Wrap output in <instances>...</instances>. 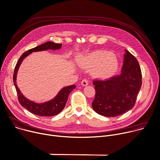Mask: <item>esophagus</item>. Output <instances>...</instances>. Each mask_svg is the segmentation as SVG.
I'll use <instances>...</instances> for the list:
<instances>
[{
  "instance_id": "obj_1",
  "label": "esophagus",
  "mask_w": 160,
  "mask_h": 160,
  "mask_svg": "<svg viewBox=\"0 0 160 160\" xmlns=\"http://www.w3.org/2000/svg\"><path fill=\"white\" fill-rule=\"evenodd\" d=\"M81 84H82V85H83V86H87V85H88L89 84V82H88V80H87V79H83V80L81 82Z\"/></svg>"
}]
</instances>
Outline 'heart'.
Wrapping results in <instances>:
<instances>
[{
  "label": "heart",
  "mask_w": 160,
  "mask_h": 160,
  "mask_svg": "<svg viewBox=\"0 0 160 160\" xmlns=\"http://www.w3.org/2000/svg\"><path fill=\"white\" fill-rule=\"evenodd\" d=\"M78 65L85 69H91L93 77L107 78L118 71L119 62L112 53L107 51H96L82 55L78 57Z\"/></svg>",
  "instance_id": "obj_1"
}]
</instances>
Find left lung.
Returning <instances> with one entry per match:
<instances>
[{"label": "left lung", "mask_w": 160, "mask_h": 160, "mask_svg": "<svg viewBox=\"0 0 160 160\" xmlns=\"http://www.w3.org/2000/svg\"><path fill=\"white\" fill-rule=\"evenodd\" d=\"M121 73L108 80H94V110L105 117H115L134 107L142 86L141 69L137 59L127 50Z\"/></svg>", "instance_id": "1"}]
</instances>
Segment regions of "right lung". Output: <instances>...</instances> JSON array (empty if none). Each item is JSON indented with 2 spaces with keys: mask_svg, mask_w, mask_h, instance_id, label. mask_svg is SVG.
Wrapping results in <instances>:
<instances>
[{
  "mask_svg": "<svg viewBox=\"0 0 160 160\" xmlns=\"http://www.w3.org/2000/svg\"><path fill=\"white\" fill-rule=\"evenodd\" d=\"M61 47L62 44L48 41L34 48L28 50L21 55L15 66V68H14L13 83L17 89L19 102L23 107L35 115L39 116H53L59 113L64 108L67 103L68 96L72 90L75 89L76 85H71L69 86L64 87L52 99L47 101V102L38 103L25 98L18 88L17 84V75L18 69L25 58L28 55H29L32 52L44 51L47 50H56L60 49Z\"/></svg>",
  "mask_w": 160,
  "mask_h": 160,
  "instance_id": "right-lung-1",
  "label": "right lung"
}]
</instances>
